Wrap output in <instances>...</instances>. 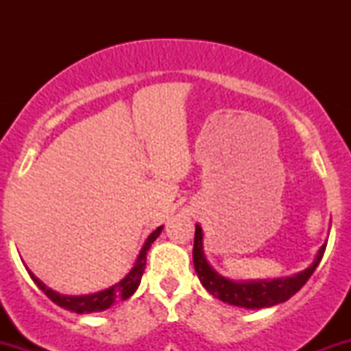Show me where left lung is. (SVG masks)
I'll use <instances>...</instances> for the list:
<instances>
[{
  "label": "left lung",
  "instance_id": "8db88e82",
  "mask_svg": "<svg viewBox=\"0 0 351 351\" xmlns=\"http://www.w3.org/2000/svg\"><path fill=\"white\" fill-rule=\"evenodd\" d=\"M325 247H327V241L317 251L313 263L305 271L293 274V276L264 280H232L221 276L208 263L203 249V229L199 224H196L193 263H195V271L198 274L201 284L213 297L241 308H267L289 300L304 287L305 282L310 279L317 265L320 264Z\"/></svg>",
  "mask_w": 351,
  "mask_h": 351
}]
</instances>
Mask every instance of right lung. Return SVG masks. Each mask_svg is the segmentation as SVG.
<instances>
[{
  "mask_svg": "<svg viewBox=\"0 0 351 351\" xmlns=\"http://www.w3.org/2000/svg\"><path fill=\"white\" fill-rule=\"evenodd\" d=\"M162 229L163 226L156 228L155 231L145 239V243L142 245V249H140V254L136 256V261L134 267L130 269V272H128L123 279H120L117 284L112 285V287L104 289V291L100 292L87 293V295H64V293H59L47 287V285L44 284L41 279H38V277H36L27 267L26 271L29 272L31 279L34 280V284L38 285V287L41 289V291L46 293L52 302H54V304H58L59 307L71 310V312H75V313L102 312V310L110 308L112 305L117 304L119 300H125L130 295H134L136 289H138L140 280H142L145 264H147V254L150 251L153 241L162 234Z\"/></svg>",
  "mask_w": 351,
  "mask_h": 351,
  "instance_id": "obj_1",
  "label": "right lung"
}]
</instances>
